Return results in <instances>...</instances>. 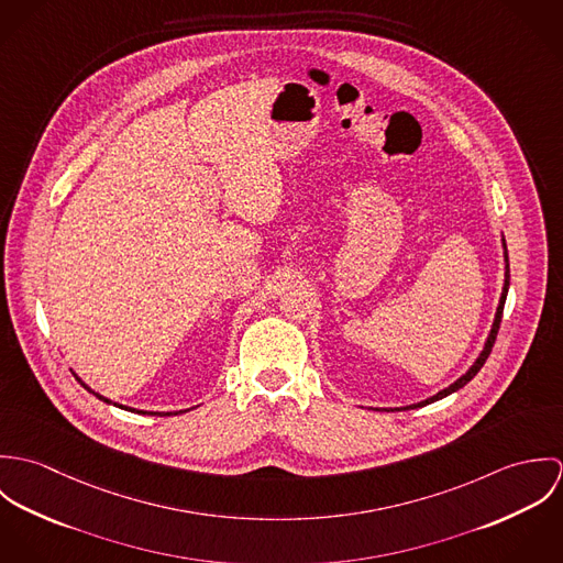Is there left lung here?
Segmentation results:
<instances>
[{"label":"left lung","mask_w":563,"mask_h":563,"mask_svg":"<svg viewBox=\"0 0 563 563\" xmlns=\"http://www.w3.org/2000/svg\"><path fill=\"white\" fill-rule=\"evenodd\" d=\"M503 249H505V284H503V292H500V301H498V308H496V317H494V322H492V329H489V335H487V340H485V344H483V351L479 353V357L475 360V364L455 382V384H451L449 388H444V390H440L438 395H433L431 399H427V401L413 402V405H409V407H422V405H429V402L440 401V399H444V397H449V395H453V393H457L460 388H464L479 371H482L483 364H485V360H487V355L492 353V346H494V340H496V333H498V327H500V319H503V308H505V299H507V290H509V257H507V244H505V239H503ZM405 409V407H402Z\"/></svg>","instance_id":"left-lung-1"}]
</instances>
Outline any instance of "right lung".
<instances>
[{
  "mask_svg": "<svg viewBox=\"0 0 563 563\" xmlns=\"http://www.w3.org/2000/svg\"><path fill=\"white\" fill-rule=\"evenodd\" d=\"M74 375H76V373H74ZM76 379H78V382H80L81 386H84V388H86V390H88V393H92V390H90V388H88V386H86V384H84V382H81V379H80V377H78V375H76ZM92 395H95V397H97V399H99V401L112 402V401H110V399H106V397H101V395H97V393H92ZM112 405H114V407H121V409H130V411H136V413H150V416H170V413H181V411H143V409H134V407H125V405H119V402H112Z\"/></svg>",
  "mask_w": 563,
  "mask_h": 563,
  "instance_id": "add662e5",
  "label": "right lung"
}]
</instances>
